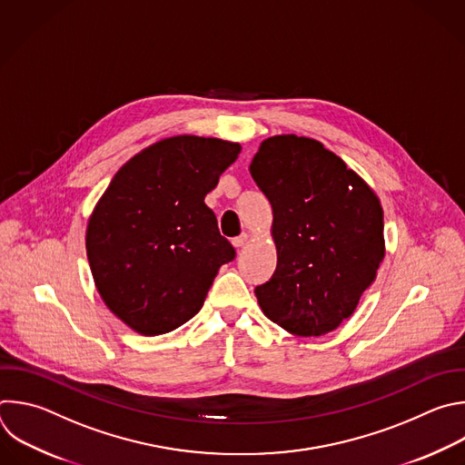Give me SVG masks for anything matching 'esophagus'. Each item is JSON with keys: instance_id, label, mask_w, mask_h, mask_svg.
Here are the masks:
<instances>
[{"instance_id": "esophagus-1", "label": "esophagus", "mask_w": 465, "mask_h": 465, "mask_svg": "<svg viewBox=\"0 0 465 465\" xmlns=\"http://www.w3.org/2000/svg\"><path fill=\"white\" fill-rule=\"evenodd\" d=\"M248 239H250V235L244 232V233H241L239 237H235L232 242H233V246H235V248H242V246L248 242Z\"/></svg>"}]
</instances>
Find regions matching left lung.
<instances>
[{
	"instance_id": "1",
	"label": "left lung",
	"mask_w": 465,
	"mask_h": 465,
	"mask_svg": "<svg viewBox=\"0 0 465 465\" xmlns=\"http://www.w3.org/2000/svg\"><path fill=\"white\" fill-rule=\"evenodd\" d=\"M250 173L272 204L277 268L255 288L268 320L323 336L352 316L385 257L383 210L372 188L314 138L261 142Z\"/></svg>"
}]
</instances>
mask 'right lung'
<instances>
[{"label":"right lung","mask_w":465,"mask_h":465,"mask_svg":"<svg viewBox=\"0 0 465 465\" xmlns=\"http://www.w3.org/2000/svg\"><path fill=\"white\" fill-rule=\"evenodd\" d=\"M241 153L237 142L179 134L154 142L113 177L87 223L85 248L109 311L143 336L190 322L235 250L204 197Z\"/></svg>","instance_id":"right-lung-1"}]
</instances>
